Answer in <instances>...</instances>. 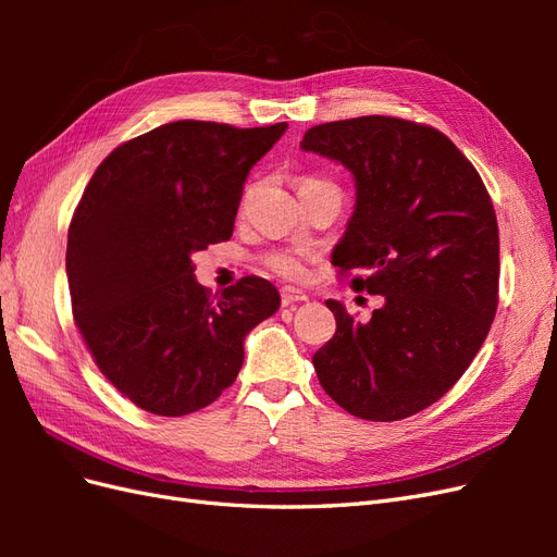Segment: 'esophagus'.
<instances>
[{
	"label": "esophagus",
	"mask_w": 557,
	"mask_h": 557,
	"mask_svg": "<svg viewBox=\"0 0 557 557\" xmlns=\"http://www.w3.org/2000/svg\"><path fill=\"white\" fill-rule=\"evenodd\" d=\"M309 295L305 290L299 288H293V285H285V288H281V305L283 307H293V305H299V301H307Z\"/></svg>",
	"instance_id": "34e87169"
}]
</instances>
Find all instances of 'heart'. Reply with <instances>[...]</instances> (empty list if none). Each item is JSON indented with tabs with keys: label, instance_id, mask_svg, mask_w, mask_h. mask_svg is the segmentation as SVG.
I'll return each instance as SVG.
<instances>
[{
	"label": "heart",
	"instance_id": "obj_1",
	"mask_svg": "<svg viewBox=\"0 0 557 557\" xmlns=\"http://www.w3.org/2000/svg\"><path fill=\"white\" fill-rule=\"evenodd\" d=\"M307 183H318V178H301L299 185H307ZM264 264L272 269V272L281 278H290V281H299L307 276V264L305 258L299 256V252L293 250H272L264 256Z\"/></svg>",
	"mask_w": 557,
	"mask_h": 557
}]
</instances>
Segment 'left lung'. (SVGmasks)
Segmentation results:
<instances>
[{"label":"left lung","instance_id":"8db88e82","mask_svg":"<svg viewBox=\"0 0 557 557\" xmlns=\"http://www.w3.org/2000/svg\"><path fill=\"white\" fill-rule=\"evenodd\" d=\"M301 148L356 178V211L332 264L383 295L358 323L327 299L332 339L315 350L323 391L364 420H401L444 397L491 332L499 232L485 185L446 134L391 115L307 129Z\"/></svg>","mask_w":557,"mask_h":557}]
</instances>
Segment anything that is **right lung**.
Here are the masks:
<instances>
[{"instance_id":"1","label":"right lung","mask_w":557,"mask_h":557,"mask_svg":"<svg viewBox=\"0 0 557 557\" xmlns=\"http://www.w3.org/2000/svg\"><path fill=\"white\" fill-rule=\"evenodd\" d=\"M285 129L166 123L111 150L83 193L66 237L74 320L139 409L209 407L237 379L246 334L276 313L278 290L260 276L211 295L193 252L232 237L246 176Z\"/></svg>"}]
</instances>
